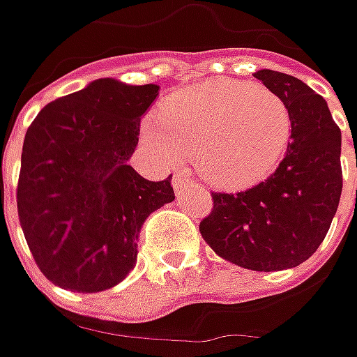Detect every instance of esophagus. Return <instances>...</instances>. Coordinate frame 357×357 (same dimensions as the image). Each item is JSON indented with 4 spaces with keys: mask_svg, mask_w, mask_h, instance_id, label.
Returning <instances> with one entry per match:
<instances>
[{
    "mask_svg": "<svg viewBox=\"0 0 357 357\" xmlns=\"http://www.w3.org/2000/svg\"><path fill=\"white\" fill-rule=\"evenodd\" d=\"M190 186H197V183H195L190 176H186L183 172L174 174V178H172V188H174L176 192H183V190L190 188Z\"/></svg>",
    "mask_w": 357,
    "mask_h": 357,
    "instance_id": "34e87169",
    "label": "esophagus"
}]
</instances>
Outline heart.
<instances>
[{
	"label": "heart",
	"mask_w": 357,
	"mask_h": 357,
	"mask_svg": "<svg viewBox=\"0 0 357 357\" xmlns=\"http://www.w3.org/2000/svg\"><path fill=\"white\" fill-rule=\"evenodd\" d=\"M143 139L165 162L188 155L208 185L234 190L276 169L290 139V115L272 91L214 79L169 97L143 123Z\"/></svg>",
	"instance_id": "obj_1"
}]
</instances>
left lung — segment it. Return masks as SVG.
<instances>
[{
    "mask_svg": "<svg viewBox=\"0 0 357 357\" xmlns=\"http://www.w3.org/2000/svg\"><path fill=\"white\" fill-rule=\"evenodd\" d=\"M254 77L278 95L290 115V143L264 183L236 195L213 192L200 234L236 266L274 272L300 266L326 238L342 195V132L322 95L270 69Z\"/></svg>",
    "mask_w": 357,
    "mask_h": 357,
    "instance_id": "8db88e82",
    "label": "left lung"
}]
</instances>
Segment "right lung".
<instances>
[{
    "instance_id": "1",
    "label": "right lung",
    "mask_w": 357,
    "mask_h": 357,
    "mask_svg": "<svg viewBox=\"0 0 357 357\" xmlns=\"http://www.w3.org/2000/svg\"><path fill=\"white\" fill-rule=\"evenodd\" d=\"M158 85L97 79L45 105L25 132L17 214L35 264L71 292H103L127 278L151 213L174 200L171 178L129 165Z\"/></svg>"
}]
</instances>
